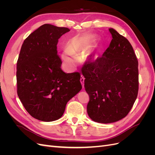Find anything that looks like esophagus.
Wrapping results in <instances>:
<instances>
[{
    "label": "esophagus",
    "instance_id": "esophagus-1",
    "mask_svg": "<svg viewBox=\"0 0 155 155\" xmlns=\"http://www.w3.org/2000/svg\"><path fill=\"white\" fill-rule=\"evenodd\" d=\"M84 81H85V78H84L83 76H81V79H80V81L81 83V85H82V87L83 88L84 87Z\"/></svg>",
    "mask_w": 155,
    "mask_h": 155
}]
</instances>
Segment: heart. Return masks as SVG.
Here are the masks:
<instances>
[{
    "label": "heart",
    "mask_w": 155,
    "mask_h": 155,
    "mask_svg": "<svg viewBox=\"0 0 155 155\" xmlns=\"http://www.w3.org/2000/svg\"><path fill=\"white\" fill-rule=\"evenodd\" d=\"M90 39L86 36H75L70 39L67 43V50H65L61 54V58L67 67L72 68L74 66V55L80 54L89 47Z\"/></svg>",
    "instance_id": "heart-1"
}]
</instances>
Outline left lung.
I'll return each mask as SVG.
<instances>
[{
	"mask_svg": "<svg viewBox=\"0 0 155 155\" xmlns=\"http://www.w3.org/2000/svg\"><path fill=\"white\" fill-rule=\"evenodd\" d=\"M109 30L112 37L109 46L82 70L90 98L88 115L101 124L125 118L138 92V62L133 46L114 29Z\"/></svg>",
	"mask_w": 155,
	"mask_h": 155,
	"instance_id": "8db88e82",
	"label": "left lung"
}]
</instances>
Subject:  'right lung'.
<instances>
[{
    "label": "right lung",
    "instance_id": "obj_1",
    "mask_svg": "<svg viewBox=\"0 0 155 155\" xmlns=\"http://www.w3.org/2000/svg\"><path fill=\"white\" fill-rule=\"evenodd\" d=\"M70 29L49 24L24 41L17 63V94L26 111L43 121L59 119L67 102L81 90L79 72L65 73L58 39Z\"/></svg>",
    "mask_w": 155,
    "mask_h": 155
}]
</instances>
